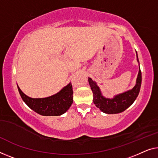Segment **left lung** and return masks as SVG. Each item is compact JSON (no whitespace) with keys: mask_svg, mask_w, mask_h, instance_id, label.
Instances as JSON below:
<instances>
[{"mask_svg":"<svg viewBox=\"0 0 158 158\" xmlns=\"http://www.w3.org/2000/svg\"><path fill=\"white\" fill-rule=\"evenodd\" d=\"M136 56H137V61L139 65V72H138L137 79H136L135 85L132 89L125 91L123 93L117 94L114 96V98H109L104 97L102 95L101 89L97 84L90 77L88 78L89 85L91 86L94 94V103L102 112L108 114H115L123 112L133 104L136 98L138 97L140 92L141 81H142V74H141L137 52H136Z\"/></svg>","mask_w":158,"mask_h":158,"instance_id":"1","label":"left lung"}]
</instances>
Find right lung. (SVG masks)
<instances>
[{
    "instance_id": "1",
    "label": "right lung",
    "mask_w": 158,
    "mask_h": 158,
    "mask_svg": "<svg viewBox=\"0 0 158 158\" xmlns=\"http://www.w3.org/2000/svg\"><path fill=\"white\" fill-rule=\"evenodd\" d=\"M18 89L23 102L32 110L42 116H61L69 109L73 103V90L71 83L67 84L58 93L45 98L29 97L21 91L18 86Z\"/></svg>"
}]
</instances>
